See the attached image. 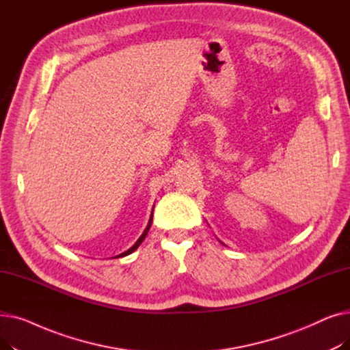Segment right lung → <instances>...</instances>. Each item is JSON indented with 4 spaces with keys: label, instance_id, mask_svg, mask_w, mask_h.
<instances>
[{
    "label": "right lung",
    "instance_id": "add662e5",
    "mask_svg": "<svg viewBox=\"0 0 350 350\" xmlns=\"http://www.w3.org/2000/svg\"><path fill=\"white\" fill-rule=\"evenodd\" d=\"M152 221H153V213H152V217H150V219H149V224H147V227H146V230L143 231V234H142V237L139 238V240L136 241V244L132 247V248H129L126 252H123V254H120V255H118V256H124V255H129V254H132L135 250H137V247L143 243V240L146 238V235H147V232H149V228H150V226H152Z\"/></svg>",
    "mask_w": 350,
    "mask_h": 350
}]
</instances>
